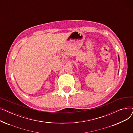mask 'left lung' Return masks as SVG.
Wrapping results in <instances>:
<instances>
[{
  "mask_svg": "<svg viewBox=\"0 0 133 133\" xmlns=\"http://www.w3.org/2000/svg\"><path fill=\"white\" fill-rule=\"evenodd\" d=\"M118 61H120V59H119V55H118ZM118 72H119V71H118Z\"/></svg>",
  "mask_w": 133,
  "mask_h": 133,
  "instance_id": "8db88e82",
  "label": "left lung"
}]
</instances>
